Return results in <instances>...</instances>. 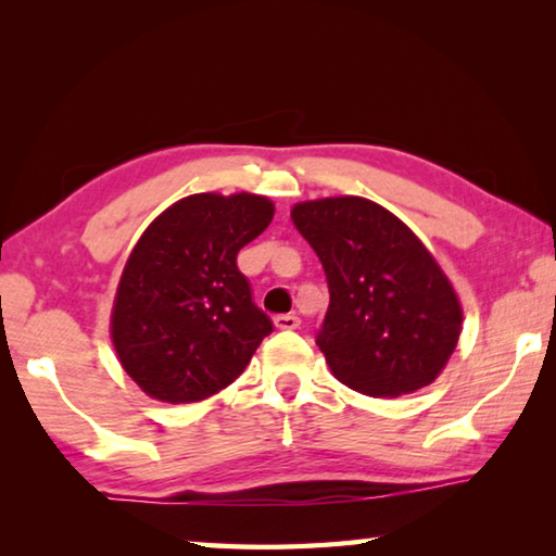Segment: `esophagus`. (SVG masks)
Here are the masks:
<instances>
[{"label":"esophagus","instance_id":"1","mask_svg":"<svg viewBox=\"0 0 556 556\" xmlns=\"http://www.w3.org/2000/svg\"><path fill=\"white\" fill-rule=\"evenodd\" d=\"M299 316L296 314H279L275 316V326L281 328V331H291V328H299Z\"/></svg>","mask_w":556,"mask_h":556}]
</instances>
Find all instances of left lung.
Here are the masks:
<instances>
[{"label":"left lung","instance_id":"8db88e82","mask_svg":"<svg viewBox=\"0 0 556 556\" xmlns=\"http://www.w3.org/2000/svg\"><path fill=\"white\" fill-rule=\"evenodd\" d=\"M291 220L326 271L331 301L316 343L336 378L370 397L434 382L458 343L464 312L417 235L357 195L296 203Z\"/></svg>","mask_w":556,"mask_h":556}]
</instances>
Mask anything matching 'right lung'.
I'll return each mask as SVG.
<instances>
[{"instance_id": "obj_1", "label": "right lung", "mask_w": 556, "mask_h": 556, "mask_svg": "<svg viewBox=\"0 0 556 556\" xmlns=\"http://www.w3.org/2000/svg\"><path fill=\"white\" fill-rule=\"evenodd\" d=\"M271 218L265 195L195 193L142 232L122 269L110 333L122 368L149 397H211L271 333L238 269V252Z\"/></svg>"}]
</instances>
